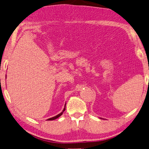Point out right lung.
Masks as SVG:
<instances>
[{
    "label": "right lung",
    "instance_id": "1",
    "mask_svg": "<svg viewBox=\"0 0 149 149\" xmlns=\"http://www.w3.org/2000/svg\"><path fill=\"white\" fill-rule=\"evenodd\" d=\"M65 106H66V103H65V106H64V108H63V111L61 112L60 113H59L58 115H57V116H54V117H52V118H50V119H47V120H54V119H57V118H58L59 117H60L61 115L63 114V111L65 110Z\"/></svg>",
    "mask_w": 149,
    "mask_h": 149
}]
</instances>
